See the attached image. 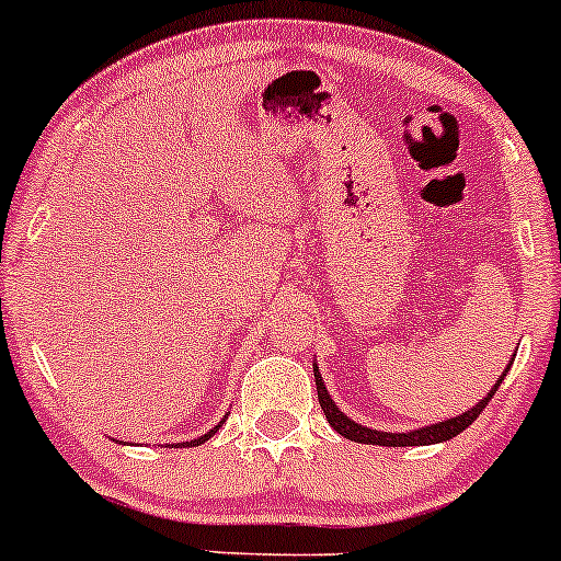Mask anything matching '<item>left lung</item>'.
Instances as JSON below:
<instances>
[{
  "instance_id": "obj_1",
  "label": "left lung",
  "mask_w": 561,
  "mask_h": 561,
  "mask_svg": "<svg viewBox=\"0 0 561 561\" xmlns=\"http://www.w3.org/2000/svg\"><path fill=\"white\" fill-rule=\"evenodd\" d=\"M514 363V360H512ZM512 363H508V368H512ZM506 368V370H508ZM506 370H503V376H506ZM503 376L495 383L493 389L488 392V398L482 402H477L474 408L467 413H461V416L456 419H448V421H439V424H432V426H424V430H416V432H376V430H368V426H360L355 424V421L344 416L342 411H339L336 405H333L329 389H325L323 379H320L318 374V365H314V387H318V400H320V408H323L325 419H329V424L336 430L342 437L347 439H355V443H365V445H387V448H411V445H432V443H445V439L456 437V434H461L471 421H477V416L488 408V402L493 400V394L499 392Z\"/></svg>"
}]
</instances>
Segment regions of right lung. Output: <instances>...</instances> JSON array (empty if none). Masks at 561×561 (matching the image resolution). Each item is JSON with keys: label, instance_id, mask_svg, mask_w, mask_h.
<instances>
[{"label": "right lung", "instance_id": "1", "mask_svg": "<svg viewBox=\"0 0 561 561\" xmlns=\"http://www.w3.org/2000/svg\"><path fill=\"white\" fill-rule=\"evenodd\" d=\"M219 430V426H214V430L211 432H206L204 434V437H198V439H191V443H182V445H187V448H196V445H201V443H206V439H209L211 437V434L214 432H217Z\"/></svg>", "mask_w": 561, "mask_h": 561}]
</instances>
